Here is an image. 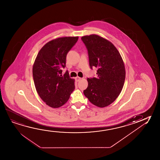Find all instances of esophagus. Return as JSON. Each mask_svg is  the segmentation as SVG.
I'll use <instances>...</instances> for the list:
<instances>
[{"label": "esophagus", "mask_w": 160, "mask_h": 160, "mask_svg": "<svg viewBox=\"0 0 160 160\" xmlns=\"http://www.w3.org/2000/svg\"><path fill=\"white\" fill-rule=\"evenodd\" d=\"M75 79H76V81H77V82H78V81H80V80H81V78H80V77H78V76H77L76 78H75Z\"/></svg>", "instance_id": "obj_1"}]
</instances>
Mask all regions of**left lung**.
<instances>
[{"instance_id":"left-lung-1","label":"left lung","mask_w":160,"mask_h":160,"mask_svg":"<svg viewBox=\"0 0 160 160\" xmlns=\"http://www.w3.org/2000/svg\"><path fill=\"white\" fill-rule=\"evenodd\" d=\"M88 51L89 64L98 68L96 78H88L84 90L90 102L99 108L110 105L120 95L125 80L123 60L112 42L98 35L81 37Z\"/></svg>"}]
</instances>
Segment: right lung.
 Here are the masks:
<instances>
[{"mask_svg":"<svg viewBox=\"0 0 160 160\" xmlns=\"http://www.w3.org/2000/svg\"><path fill=\"white\" fill-rule=\"evenodd\" d=\"M78 37L58 38L47 42L37 55L32 67V76L37 92L47 105L58 108L68 101L75 89V80L68 71L62 75L68 52Z\"/></svg>","mask_w":160,"mask_h":160,"instance_id":"1","label":"right lung"}]
</instances>
